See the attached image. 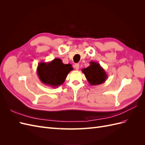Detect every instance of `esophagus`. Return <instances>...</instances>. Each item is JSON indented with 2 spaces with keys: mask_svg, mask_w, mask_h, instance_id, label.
Segmentation results:
<instances>
[{
  "mask_svg": "<svg viewBox=\"0 0 145 145\" xmlns=\"http://www.w3.org/2000/svg\"><path fill=\"white\" fill-rule=\"evenodd\" d=\"M74 67L75 68V69L76 70H78V69H79V64H78V63H76L75 65H74Z\"/></svg>",
  "mask_w": 145,
  "mask_h": 145,
  "instance_id": "1",
  "label": "esophagus"
}]
</instances>
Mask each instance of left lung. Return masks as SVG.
Listing matches in <instances>:
<instances>
[{"label": "left lung", "mask_w": 145, "mask_h": 145, "mask_svg": "<svg viewBox=\"0 0 145 145\" xmlns=\"http://www.w3.org/2000/svg\"><path fill=\"white\" fill-rule=\"evenodd\" d=\"M86 78L91 85H98L103 83L108 78V74L98 62H90V65L82 69Z\"/></svg>", "instance_id": "obj_1"}]
</instances>
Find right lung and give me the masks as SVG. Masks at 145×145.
Instances as JSON below:
<instances>
[{"label": "right lung", "mask_w": 145, "mask_h": 145, "mask_svg": "<svg viewBox=\"0 0 145 145\" xmlns=\"http://www.w3.org/2000/svg\"><path fill=\"white\" fill-rule=\"evenodd\" d=\"M72 69L71 64H64L62 60L57 58L51 62L39 63L37 74L43 84L56 88L63 84L68 73Z\"/></svg>", "instance_id": "obj_1"}]
</instances>
